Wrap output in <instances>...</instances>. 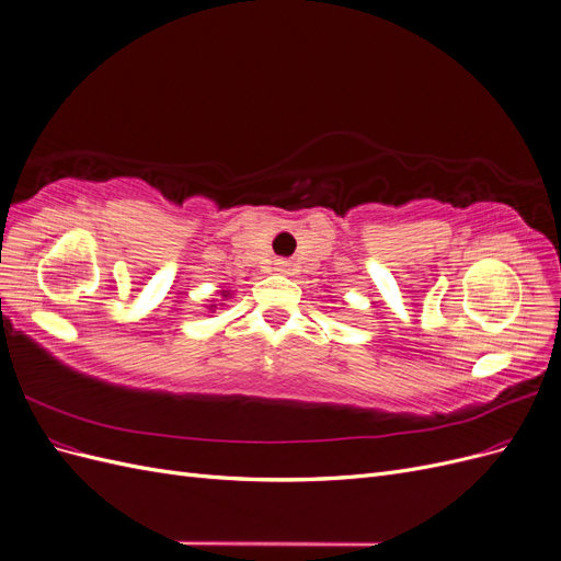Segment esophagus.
Masks as SVG:
<instances>
[{
  "mask_svg": "<svg viewBox=\"0 0 561 561\" xmlns=\"http://www.w3.org/2000/svg\"><path fill=\"white\" fill-rule=\"evenodd\" d=\"M276 268L280 271V274H287V271H290V262H276Z\"/></svg>",
  "mask_w": 561,
  "mask_h": 561,
  "instance_id": "1",
  "label": "esophagus"
}]
</instances>
